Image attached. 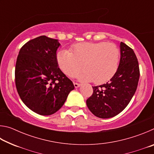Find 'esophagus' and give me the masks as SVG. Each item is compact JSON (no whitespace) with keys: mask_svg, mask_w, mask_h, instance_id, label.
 Wrapping results in <instances>:
<instances>
[{"mask_svg":"<svg viewBox=\"0 0 154 154\" xmlns=\"http://www.w3.org/2000/svg\"><path fill=\"white\" fill-rule=\"evenodd\" d=\"M73 84H74V86H75V88H79V87H80L81 86V84L80 83H73Z\"/></svg>","mask_w":154,"mask_h":154,"instance_id":"esophagus-1","label":"esophagus"}]
</instances>
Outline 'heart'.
Here are the masks:
<instances>
[{
	"mask_svg": "<svg viewBox=\"0 0 154 154\" xmlns=\"http://www.w3.org/2000/svg\"><path fill=\"white\" fill-rule=\"evenodd\" d=\"M119 55V49L114 43L84 42L76 44L69 52L60 51L57 62L69 77H74L83 66L85 71L75 77L101 84L110 80L118 71Z\"/></svg>",
	"mask_w": 154,
	"mask_h": 154,
	"instance_id": "b5f03b06",
	"label": "heart"
}]
</instances>
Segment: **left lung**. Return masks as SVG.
<instances>
[{"label":"left lung","mask_w":154,"mask_h":154,"mask_svg":"<svg viewBox=\"0 0 154 154\" xmlns=\"http://www.w3.org/2000/svg\"><path fill=\"white\" fill-rule=\"evenodd\" d=\"M120 60L118 71L110 81L94 86L93 94L86 100L90 111L98 118L117 116L126 107L136 92L140 72L133 49L120 43Z\"/></svg>","instance_id":"8db88e82"}]
</instances>
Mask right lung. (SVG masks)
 I'll return each mask as SVG.
<instances>
[{
  "mask_svg": "<svg viewBox=\"0 0 154 154\" xmlns=\"http://www.w3.org/2000/svg\"><path fill=\"white\" fill-rule=\"evenodd\" d=\"M58 39L40 36L20 49L15 64L17 91L22 102L41 116L58 111L66 101L72 82L59 69Z\"/></svg>",
  "mask_w": 154,
  "mask_h": 154,
  "instance_id": "obj_1",
  "label": "right lung"
}]
</instances>
